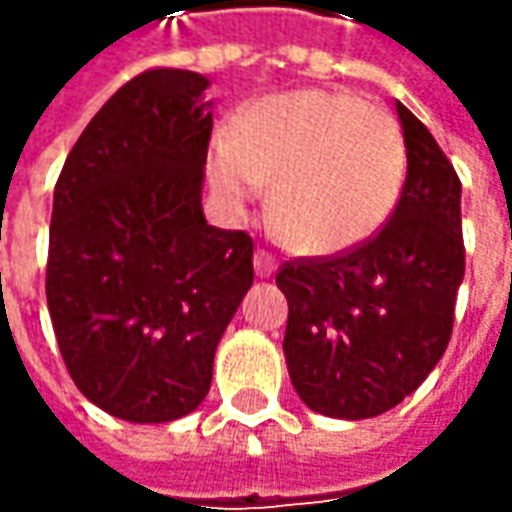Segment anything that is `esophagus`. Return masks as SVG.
I'll list each match as a JSON object with an SVG mask.
<instances>
[{
  "mask_svg": "<svg viewBox=\"0 0 512 512\" xmlns=\"http://www.w3.org/2000/svg\"><path fill=\"white\" fill-rule=\"evenodd\" d=\"M253 267H256V276L259 278H270L276 273V259L270 256V253H264V250H256V256H253Z\"/></svg>",
  "mask_w": 512,
  "mask_h": 512,
  "instance_id": "34e87169",
  "label": "esophagus"
}]
</instances>
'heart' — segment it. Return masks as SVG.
Segmentation results:
<instances>
[{"label": "heart", "mask_w": 512, "mask_h": 512, "mask_svg": "<svg viewBox=\"0 0 512 512\" xmlns=\"http://www.w3.org/2000/svg\"><path fill=\"white\" fill-rule=\"evenodd\" d=\"M214 195L242 214L270 186V222L298 253L331 256L368 242L393 214L407 153L393 116L357 94L301 88L250 108L239 136L214 133Z\"/></svg>", "instance_id": "heart-1"}]
</instances>
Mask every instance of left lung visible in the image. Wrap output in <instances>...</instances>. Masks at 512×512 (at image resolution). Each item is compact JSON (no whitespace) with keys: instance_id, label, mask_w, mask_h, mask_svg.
Returning <instances> with one entry per match:
<instances>
[{"instance_id":"8db88e82","label":"left lung","mask_w":512,"mask_h":512,"mask_svg":"<svg viewBox=\"0 0 512 512\" xmlns=\"http://www.w3.org/2000/svg\"><path fill=\"white\" fill-rule=\"evenodd\" d=\"M396 111L407 181L390 222L343 256L276 276L292 387L329 418H376L418 390L449 345L465 276L460 178L424 122L401 102Z\"/></svg>"}]
</instances>
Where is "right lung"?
I'll return each mask as SVG.
<instances>
[{"label": "right lung", "instance_id": "obj_1", "mask_svg": "<svg viewBox=\"0 0 512 512\" xmlns=\"http://www.w3.org/2000/svg\"><path fill=\"white\" fill-rule=\"evenodd\" d=\"M209 77L150 69L88 122L55 183L47 306L77 390L114 418L167 424L211 387L253 284L245 231L206 222Z\"/></svg>", "mask_w": 512, "mask_h": 512}]
</instances>
